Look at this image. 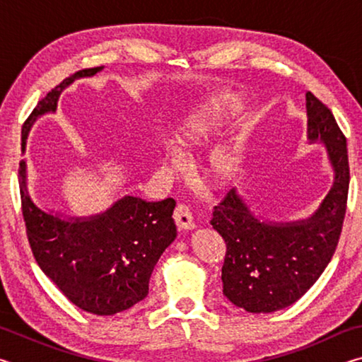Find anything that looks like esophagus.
Returning <instances> with one entry per match:
<instances>
[{"mask_svg": "<svg viewBox=\"0 0 362 362\" xmlns=\"http://www.w3.org/2000/svg\"><path fill=\"white\" fill-rule=\"evenodd\" d=\"M174 222L180 230H193L196 226L192 212H189V209L185 204H179L175 207Z\"/></svg>", "mask_w": 362, "mask_h": 362, "instance_id": "34e87169", "label": "esophagus"}]
</instances>
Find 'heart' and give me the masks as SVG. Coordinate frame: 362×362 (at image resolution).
<instances>
[{"instance_id": "obj_1", "label": "heart", "mask_w": 362, "mask_h": 362, "mask_svg": "<svg viewBox=\"0 0 362 362\" xmlns=\"http://www.w3.org/2000/svg\"><path fill=\"white\" fill-rule=\"evenodd\" d=\"M240 99L228 93H216L201 97L192 103L175 131L177 144L183 148L204 145L214 134L235 119L240 112ZM168 156L177 161L179 155L169 150ZM206 177L214 187H226L238 175V159L228 148H218L207 159Z\"/></svg>"}]
</instances>
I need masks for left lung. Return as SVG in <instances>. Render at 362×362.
<instances>
[{
  "mask_svg": "<svg viewBox=\"0 0 362 362\" xmlns=\"http://www.w3.org/2000/svg\"><path fill=\"white\" fill-rule=\"evenodd\" d=\"M308 140L322 142L334 185L313 216L298 222H263L233 188L214 207L211 225L226 244L223 296L249 313H273L303 296L321 276L340 240L350 166L346 139L330 110L306 93Z\"/></svg>",
  "mask_w": 362,
  "mask_h": 362,
  "instance_id": "1",
  "label": "left lung"
}]
</instances>
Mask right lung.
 <instances>
[{"mask_svg":"<svg viewBox=\"0 0 362 362\" xmlns=\"http://www.w3.org/2000/svg\"><path fill=\"white\" fill-rule=\"evenodd\" d=\"M103 66L79 70L40 100L22 127V151L30 127L41 115L56 112L62 90ZM19 187L27 238L42 273L73 305L110 316L148 296L156 262L175 240V201L156 203L124 196L99 216L62 218L33 203L27 188V164L21 161Z\"/></svg>","mask_w":362,"mask_h":362,"instance_id":"obj_1","label":"right lung"}]
</instances>
